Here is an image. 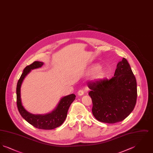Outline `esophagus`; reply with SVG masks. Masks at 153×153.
<instances>
[{
	"instance_id": "1",
	"label": "esophagus",
	"mask_w": 153,
	"mask_h": 153,
	"mask_svg": "<svg viewBox=\"0 0 153 153\" xmlns=\"http://www.w3.org/2000/svg\"><path fill=\"white\" fill-rule=\"evenodd\" d=\"M84 91L83 90H82V89H80L79 91H78V92H77V94L78 95H79V96H82V95H84Z\"/></svg>"
}]
</instances>
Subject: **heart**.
<instances>
[{
  "mask_svg": "<svg viewBox=\"0 0 153 153\" xmlns=\"http://www.w3.org/2000/svg\"><path fill=\"white\" fill-rule=\"evenodd\" d=\"M92 71L94 72L93 76L95 78L99 79V78H101L102 76V74H103L102 70V68L99 65L94 66L92 69Z\"/></svg>",
  "mask_w": 153,
  "mask_h": 153,
  "instance_id": "obj_1",
  "label": "heart"
}]
</instances>
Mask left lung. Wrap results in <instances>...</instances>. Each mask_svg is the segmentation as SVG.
<instances>
[{
	"mask_svg": "<svg viewBox=\"0 0 153 153\" xmlns=\"http://www.w3.org/2000/svg\"><path fill=\"white\" fill-rule=\"evenodd\" d=\"M92 101V114L103 123L123 120L134 108L137 99V81L127 60L123 58L114 77L88 83Z\"/></svg>",
	"mask_w": 153,
	"mask_h": 153,
	"instance_id": "left-lung-1",
	"label": "left lung"
}]
</instances>
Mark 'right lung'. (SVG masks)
<instances>
[{"label": "right lung", "instance_id": "add662e5", "mask_svg": "<svg viewBox=\"0 0 153 153\" xmlns=\"http://www.w3.org/2000/svg\"><path fill=\"white\" fill-rule=\"evenodd\" d=\"M44 63L39 61H34L27 65L23 70L22 75L18 81L16 86V104L18 111L22 117L29 123L38 129L49 130L60 126L65 120L68 109L74 100L76 95H68L61 99L57 107L51 113L46 115H33L24 108L21 99V87L25 76L29 73L31 69L41 67Z\"/></svg>", "mask_w": 153, "mask_h": 153}]
</instances>
